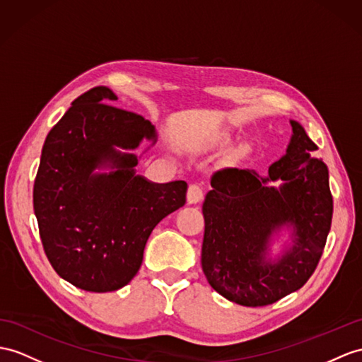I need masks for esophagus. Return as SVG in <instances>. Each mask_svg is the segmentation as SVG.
I'll list each match as a JSON object with an SVG mask.
<instances>
[{
  "instance_id": "1",
  "label": "esophagus",
  "mask_w": 362,
  "mask_h": 362,
  "mask_svg": "<svg viewBox=\"0 0 362 362\" xmlns=\"http://www.w3.org/2000/svg\"><path fill=\"white\" fill-rule=\"evenodd\" d=\"M202 195H204V190H202L201 186L198 184H190L189 190H187V202L189 204H197L202 199Z\"/></svg>"
}]
</instances>
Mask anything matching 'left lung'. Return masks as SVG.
<instances>
[{
	"mask_svg": "<svg viewBox=\"0 0 362 362\" xmlns=\"http://www.w3.org/2000/svg\"><path fill=\"white\" fill-rule=\"evenodd\" d=\"M286 155L266 175L223 169L210 180L202 204V272L219 295L245 307L276 303L312 276L330 232L333 199L329 169L312 156L316 144L298 121ZM281 180L279 188L272 182ZM289 230L291 243L269 257L274 238Z\"/></svg>",
	"mask_w": 362,
	"mask_h": 362,
	"instance_id": "obj_1",
	"label": "left lung"
}]
</instances>
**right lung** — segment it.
Instances as JSON below:
<instances>
[{
    "label": "right lung",
    "mask_w": 362,
    "mask_h": 362,
    "mask_svg": "<svg viewBox=\"0 0 362 362\" xmlns=\"http://www.w3.org/2000/svg\"><path fill=\"white\" fill-rule=\"evenodd\" d=\"M98 86L70 105L44 141L33 210L44 252L58 275L86 292L129 284L155 226L186 204V181L136 175L132 151L156 143L151 121L109 105Z\"/></svg>",
    "instance_id": "obj_1"
}]
</instances>
